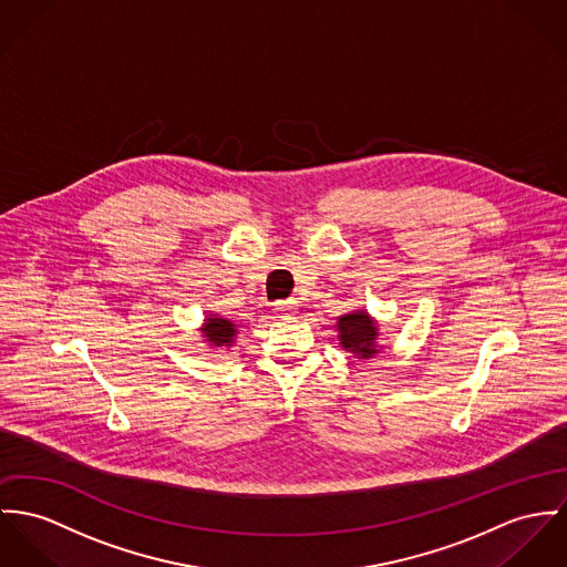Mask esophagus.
<instances>
[{"instance_id":"1","label":"esophagus","mask_w":567,"mask_h":567,"mask_svg":"<svg viewBox=\"0 0 567 567\" xmlns=\"http://www.w3.org/2000/svg\"><path fill=\"white\" fill-rule=\"evenodd\" d=\"M274 310H276V315H296L298 302L296 300H282V302L274 305Z\"/></svg>"}]
</instances>
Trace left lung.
Segmentation results:
<instances>
[{
  "mask_svg": "<svg viewBox=\"0 0 567 567\" xmlns=\"http://www.w3.org/2000/svg\"><path fill=\"white\" fill-rule=\"evenodd\" d=\"M337 339L339 346L353 353L358 360H369L380 353L382 346H378L380 339V326L378 321L364 310H349L348 315H341L337 319Z\"/></svg>",
  "mask_w": 567,
  "mask_h": 567,
  "instance_id": "obj_1",
  "label": "left lung"
}]
</instances>
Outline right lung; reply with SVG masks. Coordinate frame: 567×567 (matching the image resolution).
<instances>
[{"label":"right lung","mask_w":567,"mask_h":567,"mask_svg":"<svg viewBox=\"0 0 567 567\" xmlns=\"http://www.w3.org/2000/svg\"><path fill=\"white\" fill-rule=\"evenodd\" d=\"M203 339L207 341V346H212L214 349H226L230 348L239 334L237 330V323L216 315V312H207V317L203 319V328H198Z\"/></svg>","instance_id":"right-lung-1"}]
</instances>
